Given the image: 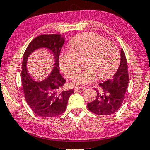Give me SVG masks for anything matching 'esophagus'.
<instances>
[{"label": "esophagus", "mask_w": 150, "mask_h": 150, "mask_svg": "<svg viewBox=\"0 0 150 150\" xmlns=\"http://www.w3.org/2000/svg\"><path fill=\"white\" fill-rule=\"evenodd\" d=\"M85 89V87H81V86H76L75 87L74 90L76 91V92H83Z\"/></svg>", "instance_id": "1"}]
</instances>
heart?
Segmentation results:
<instances>
[{
    "mask_svg": "<svg viewBox=\"0 0 150 150\" xmlns=\"http://www.w3.org/2000/svg\"><path fill=\"white\" fill-rule=\"evenodd\" d=\"M85 57L87 67L76 75L74 84H85L96 79H105L114 74L120 64V55L114 42L93 32H87L74 37L70 40V49L60 54L62 70L67 76L72 77L80 70L81 59Z\"/></svg>",
    "mask_w": 150,
    "mask_h": 150,
    "instance_id": "1",
    "label": "heart"
}]
</instances>
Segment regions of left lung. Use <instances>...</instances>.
<instances>
[{
  "label": "left lung",
  "mask_w": 150,
  "mask_h": 150,
  "mask_svg": "<svg viewBox=\"0 0 150 150\" xmlns=\"http://www.w3.org/2000/svg\"><path fill=\"white\" fill-rule=\"evenodd\" d=\"M129 83L127 59L123 50H120V63L112 79L99 84L96 99L87 103L88 110L96 115H111L117 112L124 100Z\"/></svg>",
  "instance_id": "1"
}]
</instances>
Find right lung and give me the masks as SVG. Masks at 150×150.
<instances>
[{"label": "right lung", "instance_id": "obj_1", "mask_svg": "<svg viewBox=\"0 0 150 150\" xmlns=\"http://www.w3.org/2000/svg\"><path fill=\"white\" fill-rule=\"evenodd\" d=\"M65 38L61 34H42L33 39L25 50L23 56L21 81L25 98L28 105L37 115L42 117H55L61 115L67 108L69 97L73 89L62 91L66 81L59 67V56ZM40 47L50 49L55 57V67L49 77L41 82L34 81L26 71V60L29 54Z\"/></svg>", "mask_w": 150, "mask_h": 150}]
</instances>
